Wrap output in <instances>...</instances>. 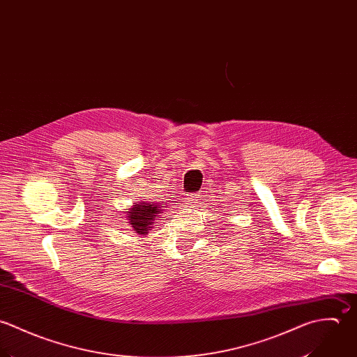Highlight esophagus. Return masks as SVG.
Segmentation results:
<instances>
[{
	"label": "esophagus",
	"instance_id": "1",
	"mask_svg": "<svg viewBox=\"0 0 357 357\" xmlns=\"http://www.w3.org/2000/svg\"><path fill=\"white\" fill-rule=\"evenodd\" d=\"M199 200H200V195L199 193H189V195H186L188 204H197Z\"/></svg>",
	"mask_w": 357,
	"mask_h": 357
}]
</instances>
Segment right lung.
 Returning <instances> with one entry per match:
<instances>
[{
    "instance_id": "1",
    "label": "right lung",
    "mask_w": 357,
    "mask_h": 357,
    "mask_svg": "<svg viewBox=\"0 0 357 357\" xmlns=\"http://www.w3.org/2000/svg\"><path fill=\"white\" fill-rule=\"evenodd\" d=\"M165 208L164 203H143L139 202L137 206L126 211L128 214V225H131L132 230L138 234H147L151 230L154 220L160 218L161 211Z\"/></svg>"
}]
</instances>
